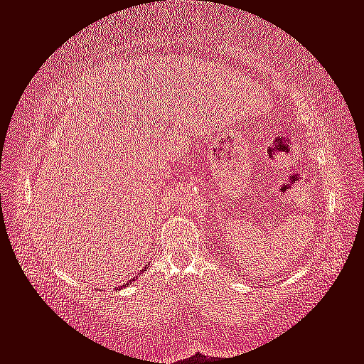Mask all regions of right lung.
<instances>
[{"label":"right lung","mask_w":364,"mask_h":364,"mask_svg":"<svg viewBox=\"0 0 364 364\" xmlns=\"http://www.w3.org/2000/svg\"><path fill=\"white\" fill-rule=\"evenodd\" d=\"M145 269H147V267H145ZM145 269H144V271H145ZM121 287H122V286H121ZM121 287H119V289H121Z\"/></svg>","instance_id":"add662e5"}]
</instances>
